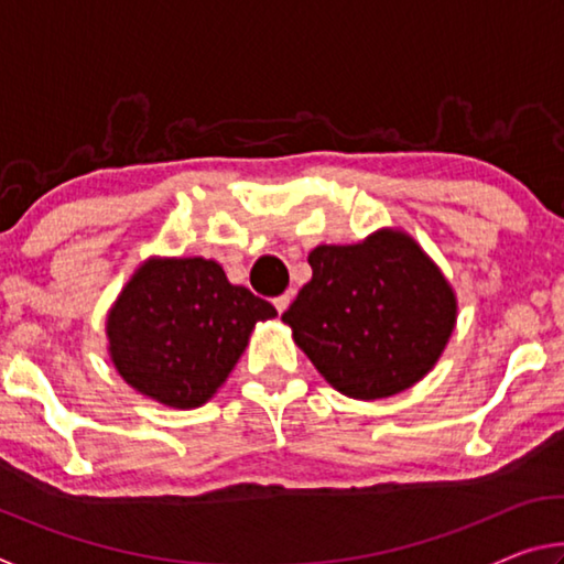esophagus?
I'll return each mask as SVG.
<instances>
[{"label": "esophagus", "instance_id": "34e87169", "mask_svg": "<svg viewBox=\"0 0 564 564\" xmlns=\"http://www.w3.org/2000/svg\"><path fill=\"white\" fill-rule=\"evenodd\" d=\"M291 301H293V291H285V293H281L279 299H273V305H275V311L279 313H283L285 308H289L291 305Z\"/></svg>", "mask_w": 564, "mask_h": 564}]
</instances>
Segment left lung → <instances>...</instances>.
Here are the masks:
<instances>
[{
	"instance_id": "left-lung-1",
	"label": "left lung",
	"mask_w": 564,
	"mask_h": 564,
	"mask_svg": "<svg viewBox=\"0 0 564 564\" xmlns=\"http://www.w3.org/2000/svg\"><path fill=\"white\" fill-rule=\"evenodd\" d=\"M311 281L283 313L293 340L343 395L376 400L415 386L455 328L453 285L415 238L380 228L350 246H316Z\"/></svg>"
}]
</instances>
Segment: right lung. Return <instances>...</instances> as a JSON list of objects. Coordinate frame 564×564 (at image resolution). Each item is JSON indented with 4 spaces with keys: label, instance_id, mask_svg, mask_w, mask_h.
Returning a JSON list of instances; mask_svg holds the SVG:
<instances>
[{
    "label": "right lung",
    "instance_id": "obj_1",
    "mask_svg": "<svg viewBox=\"0 0 564 564\" xmlns=\"http://www.w3.org/2000/svg\"><path fill=\"white\" fill-rule=\"evenodd\" d=\"M275 308L212 259H149L107 316L113 368L141 395L188 410L212 400Z\"/></svg>",
    "mask_w": 564,
    "mask_h": 564
}]
</instances>
